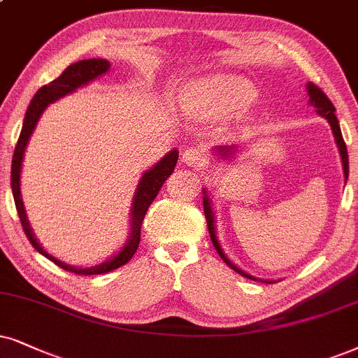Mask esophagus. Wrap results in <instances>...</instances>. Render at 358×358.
<instances>
[{"label": "esophagus", "mask_w": 358, "mask_h": 358, "mask_svg": "<svg viewBox=\"0 0 358 358\" xmlns=\"http://www.w3.org/2000/svg\"><path fill=\"white\" fill-rule=\"evenodd\" d=\"M182 160L187 165L193 166V169H203V166L206 165V155L203 153V150H200V148H187V150L183 152Z\"/></svg>", "instance_id": "34e87169"}]
</instances>
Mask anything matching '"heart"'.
<instances>
[{
  "label": "heart",
  "instance_id": "obj_1",
  "mask_svg": "<svg viewBox=\"0 0 358 358\" xmlns=\"http://www.w3.org/2000/svg\"><path fill=\"white\" fill-rule=\"evenodd\" d=\"M255 97V87L233 74L211 76L189 85L183 106L198 117H224L241 112Z\"/></svg>",
  "mask_w": 358,
  "mask_h": 358
}]
</instances>
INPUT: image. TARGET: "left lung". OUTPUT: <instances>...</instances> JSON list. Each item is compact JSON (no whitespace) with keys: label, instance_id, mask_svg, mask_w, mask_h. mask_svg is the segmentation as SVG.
Instances as JSON below:
<instances>
[{"label":"left lung","instance_id":"8db88e82","mask_svg":"<svg viewBox=\"0 0 358 358\" xmlns=\"http://www.w3.org/2000/svg\"><path fill=\"white\" fill-rule=\"evenodd\" d=\"M307 94H309V101H310L312 106H315V108H317V110H315V112H317L319 115L325 117V119H327V122L330 124V127H332L334 138H336L337 147H338V152H341V158H342V164H343V175H345V182H347V178H348V155H347L345 142H343V137H342V132H341V125H338V120H337V117H336V107H334V103L329 101V97L325 96L324 90L320 89V87H317V85H315V84H312V83L307 84ZM218 153H220L221 157H226V155H229V153H231V148H228V147L221 148V147H220V148H218ZM203 193H205V196H203V210H205L208 231H210V238H211V241H213V246H215V250L218 251V255H220L221 259H223V261L226 262V264H228L229 268H231L233 271H236L238 274L244 275V278L252 279V280H257L256 278H252V275L244 273V271L238 269L236 266H234L233 262L229 261L228 257L224 256V252H223V250H221L218 239H216L215 215H213L211 203H210V200H208L205 189H203Z\"/></svg>","mask_w":358,"mask_h":358}]
</instances>
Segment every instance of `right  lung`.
<instances>
[{
  "instance_id": "obj_1",
  "label": "right lung",
  "mask_w": 358,
  "mask_h": 358,
  "mask_svg": "<svg viewBox=\"0 0 358 358\" xmlns=\"http://www.w3.org/2000/svg\"><path fill=\"white\" fill-rule=\"evenodd\" d=\"M108 61H103V59H84V61L74 62L69 67H66L64 72L59 76L57 79H54L52 83L43 85L36 96L31 101L28 110H26L24 122H22V129L20 134V138H17V143L15 147V155H13V164H11V189L13 196H15V205L17 210V216H20L22 231H24L26 238L29 239V243L33 244L34 250L41 252L43 256H46L48 259H51L54 264H57L59 268L69 271V273L79 274V275H94V274H106L110 273L120 266H124L132 259L135 251L138 250L140 244V228H142L143 218H145V213L148 208H150L152 201L155 200L160 188L164 187L166 178L173 173L176 160H178V152L171 150L170 153L162 158L158 164L145 171V175L140 180L137 192H135L134 198V206H132V231H130L129 243L125 244V248L122 250L119 255L112 257L110 261L103 262L101 266H94V268H72V266H67L64 262H61L56 257L48 255L43 248L39 246V243L34 239V234L31 233V228L28 224V220H26L24 208H22V200H21V192H20V171H21V162L22 155H24V148L28 145V140L33 134L36 124H38L41 114H43L44 108L48 107V103H51L57 99L64 97L66 94H71L72 90H76L80 85H85L90 83L92 79L99 78V76L106 74L108 71Z\"/></svg>"
}]
</instances>
